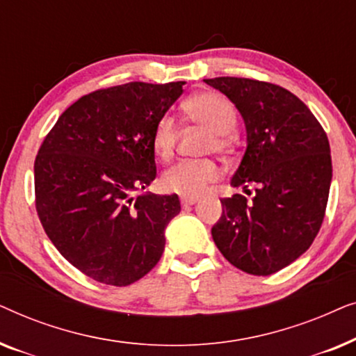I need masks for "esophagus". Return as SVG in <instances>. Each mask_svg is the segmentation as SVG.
Here are the masks:
<instances>
[{
    "instance_id": "obj_1",
    "label": "esophagus",
    "mask_w": 356,
    "mask_h": 356,
    "mask_svg": "<svg viewBox=\"0 0 356 356\" xmlns=\"http://www.w3.org/2000/svg\"><path fill=\"white\" fill-rule=\"evenodd\" d=\"M199 201V197L196 196H181V206H193V204H196Z\"/></svg>"
}]
</instances>
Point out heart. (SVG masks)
<instances>
[{"label":"heart","mask_w":356,"mask_h":356,"mask_svg":"<svg viewBox=\"0 0 356 356\" xmlns=\"http://www.w3.org/2000/svg\"><path fill=\"white\" fill-rule=\"evenodd\" d=\"M188 118L204 126L212 133L209 149L225 152L230 147V134L236 128V110L227 97L216 92H204L189 99L184 104ZM177 121L172 115H163L157 120L152 131V149L157 157L167 160L172 157L177 144ZM218 167L212 160H181L163 173L162 184L165 189L181 196H197L209 183L218 178Z\"/></svg>","instance_id":"heart-1"}]
</instances>
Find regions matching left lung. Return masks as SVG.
Returning <instances> with one entry per match:
<instances>
[{
    "mask_svg": "<svg viewBox=\"0 0 356 356\" xmlns=\"http://www.w3.org/2000/svg\"><path fill=\"white\" fill-rule=\"evenodd\" d=\"M240 111L246 150L233 188L256 194L222 199L212 238L243 272L270 275L303 254L327 206L332 160L327 136L311 110L284 87L245 77L204 79Z\"/></svg>",
    "mask_w": 356,
    "mask_h": 356,
    "instance_id": "left-lung-1",
    "label": "left lung"
}]
</instances>
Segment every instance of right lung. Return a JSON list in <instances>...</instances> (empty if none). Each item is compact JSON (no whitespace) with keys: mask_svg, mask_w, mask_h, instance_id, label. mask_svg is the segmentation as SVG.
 Returning <instances> with one entry per match:
<instances>
[{"mask_svg":"<svg viewBox=\"0 0 356 356\" xmlns=\"http://www.w3.org/2000/svg\"><path fill=\"white\" fill-rule=\"evenodd\" d=\"M184 84L128 82L81 97L38 150V218L63 257L90 279L126 286L162 257L179 199L136 193L157 177L154 126Z\"/></svg>","mask_w":356,"mask_h":356,"instance_id":"add662e5","label":"right lung"}]
</instances>
